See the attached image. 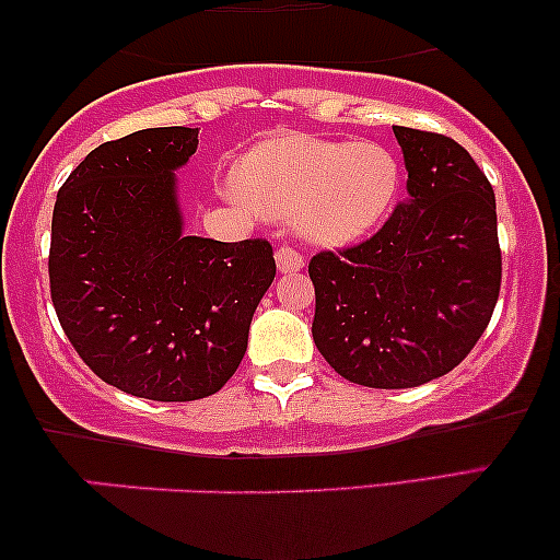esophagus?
<instances>
[{
    "label": "esophagus",
    "mask_w": 560,
    "mask_h": 560,
    "mask_svg": "<svg viewBox=\"0 0 560 560\" xmlns=\"http://www.w3.org/2000/svg\"><path fill=\"white\" fill-rule=\"evenodd\" d=\"M275 259H278L280 272H298V270H303V265H305L301 252L288 247V244H280L278 252H275Z\"/></svg>",
    "instance_id": "1"
}]
</instances>
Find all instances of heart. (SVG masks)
<instances>
[{"instance_id":"obj_1","label":"heart","mask_w":560,"mask_h":560,"mask_svg":"<svg viewBox=\"0 0 560 560\" xmlns=\"http://www.w3.org/2000/svg\"><path fill=\"white\" fill-rule=\"evenodd\" d=\"M400 183V160L385 144L298 135L257 144L236 175L244 201L267 217H293L320 244L370 234L393 211Z\"/></svg>"}]
</instances>
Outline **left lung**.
Segmentation results:
<instances>
[{"label": "left lung", "mask_w": 560, "mask_h": 560, "mask_svg": "<svg viewBox=\"0 0 560 560\" xmlns=\"http://www.w3.org/2000/svg\"><path fill=\"white\" fill-rule=\"evenodd\" d=\"M408 194L370 240L311 257L313 341L343 380L425 385L462 364L502 285L492 183L456 140L393 127Z\"/></svg>", "instance_id": "obj_1"}]
</instances>
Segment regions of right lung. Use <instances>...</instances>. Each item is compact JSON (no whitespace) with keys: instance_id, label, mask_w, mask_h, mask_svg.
I'll use <instances>...</instances> for the list:
<instances>
[{"instance_id":"add662e5","label":"right lung","mask_w":560,"mask_h":560,"mask_svg":"<svg viewBox=\"0 0 560 560\" xmlns=\"http://www.w3.org/2000/svg\"><path fill=\"white\" fill-rule=\"evenodd\" d=\"M198 129H140L91 150L58 190L50 298L89 370L121 393L188 402L219 393L275 280L267 240L183 236L175 173Z\"/></svg>"}]
</instances>
